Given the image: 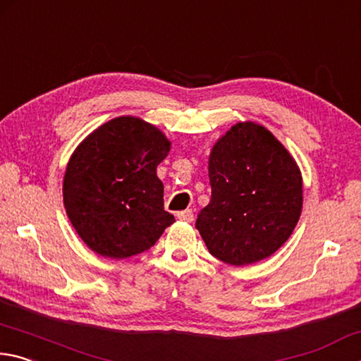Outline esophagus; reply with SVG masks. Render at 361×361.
<instances>
[{
	"label": "esophagus",
	"instance_id": "esophagus-1",
	"mask_svg": "<svg viewBox=\"0 0 361 361\" xmlns=\"http://www.w3.org/2000/svg\"><path fill=\"white\" fill-rule=\"evenodd\" d=\"M177 219L184 220V222H193V211L192 209H185V211L177 212Z\"/></svg>",
	"mask_w": 361,
	"mask_h": 361
}]
</instances>
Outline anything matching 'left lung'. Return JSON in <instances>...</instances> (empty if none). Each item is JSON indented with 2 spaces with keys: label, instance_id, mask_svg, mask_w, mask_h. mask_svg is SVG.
<instances>
[{
  "label": "left lung",
  "instance_id": "8db88e82",
  "mask_svg": "<svg viewBox=\"0 0 361 361\" xmlns=\"http://www.w3.org/2000/svg\"><path fill=\"white\" fill-rule=\"evenodd\" d=\"M211 203L197 230L214 257L235 267L268 258L292 235L302 177L292 154L263 125L238 122L209 154Z\"/></svg>",
  "mask_w": 361,
  "mask_h": 361
}]
</instances>
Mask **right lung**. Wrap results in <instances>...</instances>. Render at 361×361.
<instances>
[{
  "mask_svg": "<svg viewBox=\"0 0 361 361\" xmlns=\"http://www.w3.org/2000/svg\"><path fill=\"white\" fill-rule=\"evenodd\" d=\"M171 150L161 130L120 116L93 130L66 164L63 204L88 247L106 258L150 249L174 217L163 209L157 166Z\"/></svg>",
  "mask_w": 361,
  "mask_h": 361,
  "instance_id": "1",
  "label": "right lung"
}]
</instances>
